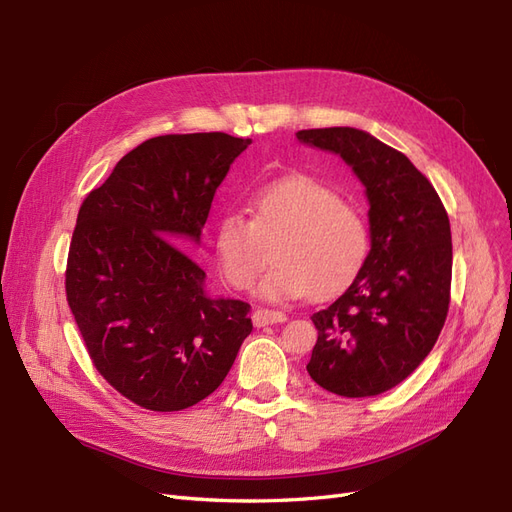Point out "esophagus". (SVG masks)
<instances>
[{
	"label": "esophagus",
	"instance_id": "esophagus-1",
	"mask_svg": "<svg viewBox=\"0 0 512 512\" xmlns=\"http://www.w3.org/2000/svg\"><path fill=\"white\" fill-rule=\"evenodd\" d=\"M256 327H267V324H277V322H286L288 316L284 312H277V309H265L258 307L254 316H252Z\"/></svg>",
	"mask_w": 512,
	"mask_h": 512
}]
</instances>
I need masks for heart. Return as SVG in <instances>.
<instances>
[{
  "mask_svg": "<svg viewBox=\"0 0 512 512\" xmlns=\"http://www.w3.org/2000/svg\"><path fill=\"white\" fill-rule=\"evenodd\" d=\"M252 218L224 211L215 224V252L224 280L252 288L275 243V265L260 282L269 301L309 294L327 299L344 290L367 262L371 232L365 215L314 177L290 175L250 198Z\"/></svg>",
  "mask_w": 512,
  "mask_h": 512,
  "instance_id": "obj_1",
  "label": "heart"
}]
</instances>
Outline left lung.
Listing matches in <instances>:
<instances>
[{
	"label": "left lung",
	"instance_id": "left-lung-1",
	"mask_svg": "<svg viewBox=\"0 0 512 512\" xmlns=\"http://www.w3.org/2000/svg\"><path fill=\"white\" fill-rule=\"evenodd\" d=\"M301 143L339 153L365 185L371 250L348 290L312 316L307 374L329 393L371 397L425 361L451 303L448 213L401 151L354 128L299 130Z\"/></svg>",
	"mask_w": 512,
	"mask_h": 512
}]
</instances>
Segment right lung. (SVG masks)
<instances>
[{
	"mask_svg": "<svg viewBox=\"0 0 512 512\" xmlns=\"http://www.w3.org/2000/svg\"><path fill=\"white\" fill-rule=\"evenodd\" d=\"M250 143L224 132L149 138L79 209L70 312L98 374L145 410L209 397L252 333L250 305L209 297L205 271L165 239H200L215 190Z\"/></svg>",
	"mask_w": 512,
	"mask_h": 512,
	"instance_id": "1",
	"label": "right lung"
}]
</instances>
